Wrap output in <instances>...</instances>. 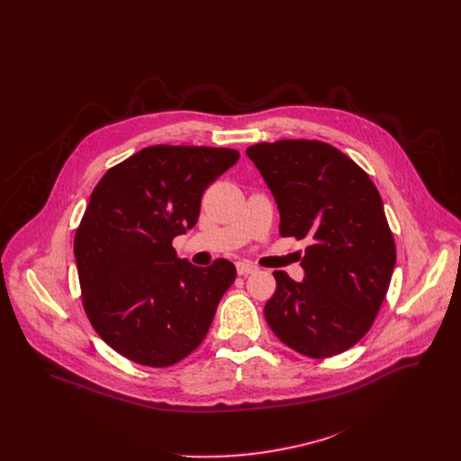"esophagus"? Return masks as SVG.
I'll list each match as a JSON object with an SVG mask.
<instances>
[{
    "mask_svg": "<svg viewBox=\"0 0 461 461\" xmlns=\"http://www.w3.org/2000/svg\"><path fill=\"white\" fill-rule=\"evenodd\" d=\"M258 268L249 265V262H239L237 265V274L239 276H249V274H255Z\"/></svg>",
    "mask_w": 461,
    "mask_h": 461,
    "instance_id": "34e87169",
    "label": "esophagus"
}]
</instances>
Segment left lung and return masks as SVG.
I'll use <instances>...</instances> for the list:
<instances>
[{
  "label": "left lung",
  "instance_id": "8db88e82",
  "mask_svg": "<svg viewBox=\"0 0 461 461\" xmlns=\"http://www.w3.org/2000/svg\"><path fill=\"white\" fill-rule=\"evenodd\" d=\"M246 155L276 196L281 237L312 242L301 260L303 283L274 272L267 322L303 356L348 350L370 330L396 265L377 187L352 158L319 140L260 142Z\"/></svg>",
  "mask_w": 461,
  "mask_h": 461
}]
</instances>
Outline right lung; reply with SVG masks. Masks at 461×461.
<instances>
[{"label": "right lung", "mask_w": 461, "mask_h": 461, "mask_svg": "<svg viewBox=\"0 0 461 461\" xmlns=\"http://www.w3.org/2000/svg\"><path fill=\"white\" fill-rule=\"evenodd\" d=\"M239 160L206 146H149L113 166L77 228L84 310L96 334L129 361L164 368L206 338L237 270L226 258L193 267L173 239L196 224L204 189Z\"/></svg>", "instance_id": "1"}]
</instances>
